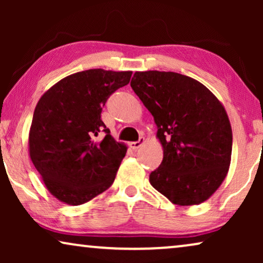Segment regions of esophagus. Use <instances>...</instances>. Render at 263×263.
Listing matches in <instances>:
<instances>
[{"instance_id":"obj_1","label":"esophagus","mask_w":263,"mask_h":263,"mask_svg":"<svg viewBox=\"0 0 263 263\" xmlns=\"http://www.w3.org/2000/svg\"><path fill=\"white\" fill-rule=\"evenodd\" d=\"M143 142H145V138H140L138 141H134V142H129V146H130V148H133L134 151L139 149L140 147L143 145Z\"/></svg>"}]
</instances>
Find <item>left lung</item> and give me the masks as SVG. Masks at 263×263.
Wrapping results in <instances>:
<instances>
[{"label": "left lung", "mask_w": 263, "mask_h": 263, "mask_svg": "<svg viewBox=\"0 0 263 263\" xmlns=\"http://www.w3.org/2000/svg\"><path fill=\"white\" fill-rule=\"evenodd\" d=\"M130 86L154 117L164 149L151 184L179 206L206 201L231 161L232 130L224 106L201 82L174 71H136Z\"/></svg>", "instance_id": "obj_1"}]
</instances>
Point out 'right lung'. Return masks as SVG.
Masks as SVG:
<instances>
[{
  "label": "right lung",
  "instance_id": "right-lung-1",
  "mask_svg": "<svg viewBox=\"0 0 263 263\" xmlns=\"http://www.w3.org/2000/svg\"><path fill=\"white\" fill-rule=\"evenodd\" d=\"M132 71L88 69L53 85L35 106L30 157L46 188L78 206L110 188L127 153L100 118L106 100L128 85Z\"/></svg>",
  "mask_w": 263,
  "mask_h": 263
}]
</instances>
